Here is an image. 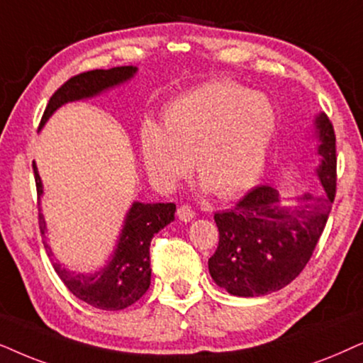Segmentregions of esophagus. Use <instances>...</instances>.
Returning a JSON list of instances; mask_svg holds the SVG:
<instances>
[{
    "label": "esophagus",
    "mask_w": 363,
    "mask_h": 363,
    "mask_svg": "<svg viewBox=\"0 0 363 363\" xmlns=\"http://www.w3.org/2000/svg\"><path fill=\"white\" fill-rule=\"evenodd\" d=\"M177 216L182 222H191L196 217V212L191 209V206H181L177 209Z\"/></svg>",
    "instance_id": "1"
}]
</instances>
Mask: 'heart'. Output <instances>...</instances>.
Masks as SVG:
<instances>
[{"label": "heart", "instance_id": "heart-1", "mask_svg": "<svg viewBox=\"0 0 363 363\" xmlns=\"http://www.w3.org/2000/svg\"><path fill=\"white\" fill-rule=\"evenodd\" d=\"M274 129L267 96L230 81H211L174 99L162 125L144 121L139 151L159 189H172L191 171L192 157L202 189L230 199L259 179Z\"/></svg>", "mask_w": 363, "mask_h": 363}]
</instances>
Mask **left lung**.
<instances>
[{"label":"left lung","instance_id":"8db88e82","mask_svg":"<svg viewBox=\"0 0 363 363\" xmlns=\"http://www.w3.org/2000/svg\"><path fill=\"white\" fill-rule=\"evenodd\" d=\"M315 134L320 194H306L296 206L282 207L277 191L259 186L234 209L214 214L219 245L209 259V272L232 296L259 297L280 291L311 260L337 189L335 133L323 113L315 118Z\"/></svg>","mask_w":363,"mask_h":363}]
</instances>
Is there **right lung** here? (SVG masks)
Listing matches in <instances>:
<instances>
[{"label": "right lung", "instance_id": "obj_1", "mask_svg": "<svg viewBox=\"0 0 363 363\" xmlns=\"http://www.w3.org/2000/svg\"><path fill=\"white\" fill-rule=\"evenodd\" d=\"M136 71L138 67L134 66H119L111 67V69L86 71L69 77L51 96L41 118V125L62 104L98 96L106 89L131 79ZM33 171H35L38 199H40L43 194V182L35 162H33ZM174 212H176L174 202H166V204L164 202H157V204L134 202L125 214L114 254L111 255L109 262L103 269L93 274H79L66 269L60 262H52V267L65 286L79 301L101 311H123L138 302L151 286V257H149L151 240L154 234L171 224ZM38 222H40L41 234L45 235L46 222L41 211ZM45 249L51 257L52 252L46 242Z\"/></svg>", "mask_w": 363, "mask_h": 363}]
</instances>
